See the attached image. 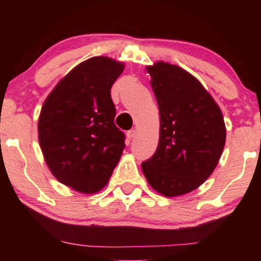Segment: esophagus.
Instances as JSON below:
<instances>
[{
	"instance_id": "obj_1",
	"label": "esophagus",
	"mask_w": 261,
	"mask_h": 261,
	"mask_svg": "<svg viewBox=\"0 0 261 261\" xmlns=\"http://www.w3.org/2000/svg\"><path fill=\"white\" fill-rule=\"evenodd\" d=\"M135 135H137V130H135V129H130V130L127 132V138L128 139H133V138H135Z\"/></svg>"
}]
</instances>
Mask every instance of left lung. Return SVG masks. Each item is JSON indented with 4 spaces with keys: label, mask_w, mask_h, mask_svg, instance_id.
Here are the masks:
<instances>
[{
    "label": "left lung",
    "mask_w": 261,
    "mask_h": 261,
    "mask_svg": "<svg viewBox=\"0 0 261 261\" xmlns=\"http://www.w3.org/2000/svg\"><path fill=\"white\" fill-rule=\"evenodd\" d=\"M160 114L154 154L141 164L148 184L166 197L188 194L214 172L226 144L220 107L199 81L177 65L147 66Z\"/></svg>",
    "instance_id": "1"
}]
</instances>
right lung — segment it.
<instances>
[{
    "label": "right lung",
    "mask_w": 261,
    "mask_h": 261,
    "mask_svg": "<svg viewBox=\"0 0 261 261\" xmlns=\"http://www.w3.org/2000/svg\"><path fill=\"white\" fill-rule=\"evenodd\" d=\"M123 69L108 57L85 60L56 85L41 108L38 133L45 162L60 183L83 194L106 187L124 149L110 96Z\"/></svg>",
    "instance_id": "right-lung-1"
}]
</instances>
